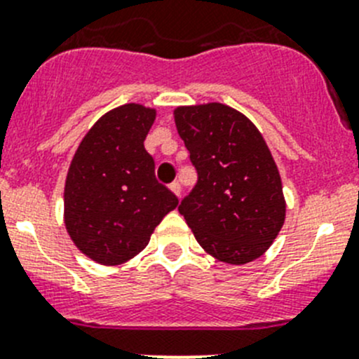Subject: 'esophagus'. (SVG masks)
I'll return each instance as SVG.
<instances>
[{"label": "esophagus", "instance_id": "obj_1", "mask_svg": "<svg viewBox=\"0 0 359 359\" xmlns=\"http://www.w3.org/2000/svg\"><path fill=\"white\" fill-rule=\"evenodd\" d=\"M170 189H172L173 193H175V195L179 196V198H180V189H182V187H180V184L177 182V180H175V182H172V184H170Z\"/></svg>", "mask_w": 359, "mask_h": 359}]
</instances>
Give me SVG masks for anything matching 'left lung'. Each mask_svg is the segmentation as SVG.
<instances>
[{
  "instance_id": "8db88e82",
  "label": "left lung",
  "mask_w": 359,
  "mask_h": 359,
  "mask_svg": "<svg viewBox=\"0 0 359 359\" xmlns=\"http://www.w3.org/2000/svg\"><path fill=\"white\" fill-rule=\"evenodd\" d=\"M173 115L198 173L179 212L214 259L233 266L259 259L285 221L280 173L262 134L219 102L180 106Z\"/></svg>"
}]
</instances>
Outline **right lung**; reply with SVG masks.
Segmentation results:
<instances>
[{
	"label": "right lung",
	"mask_w": 359,
	"mask_h": 359,
	"mask_svg": "<svg viewBox=\"0 0 359 359\" xmlns=\"http://www.w3.org/2000/svg\"><path fill=\"white\" fill-rule=\"evenodd\" d=\"M156 109L123 104L100 116L74 154L65 180V226L102 266L127 262L149 244L179 198L157 182L145 150Z\"/></svg>",
	"instance_id": "right-lung-1"
}]
</instances>
